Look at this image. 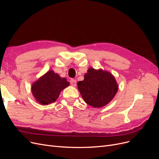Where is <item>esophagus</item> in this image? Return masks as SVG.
<instances>
[{"label":"esophagus","instance_id":"esophagus-1","mask_svg":"<svg viewBox=\"0 0 159 159\" xmlns=\"http://www.w3.org/2000/svg\"><path fill=\"white\" fill-rule=\"evenodd\" d=\"M70 82L71 85L74 86V87H75V86H76L77 81H76V80H74V79H71V80H70Z\"/></svg>","mask_w":159,"mask_h":159}]
</instances>
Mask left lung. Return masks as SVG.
<instances>
[{
	"mask_svg": "<svg viewBox=\"0 0 159 159\" xmlns=\"http://www.w3.org/2000/svg\"><path fill=\"white\" fill-rule=\"evenodd\" d=\"M78 86L85 102L93 107L109 103L118 90V85L111 74L93 68L88 70L84 80L78 82Z\"/></svg>",
	"mask_w": 159,
	"mask_h": 159,
	"instance_id": "8db88e82",
	"label": "left lung"
}]
</instances>
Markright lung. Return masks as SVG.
Masks as SVG:
<instances>
[{"instance_id": "right-lung-1", "label": "right lung", "mask_w": 159, "mask_h": 159, "mask_svg": "<svg viewBox=\"0 0 159 159\" xmlns=\"http://www.w3.org/2000/svg\"><path fill=\"white\" fill-rule=\"evenodd\" d=\"M69 84L65 78H60L51 70L32 84V92L37 102L42 105H48L55 102L61 90Z\"/></svg>"}]
</instances>
